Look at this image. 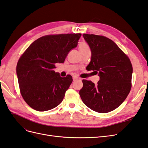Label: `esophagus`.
<instances>
[{"mask_svg": "<svg viewBox=\"0 0 148 148\" xmlns=\"http://www.w3.org/2000/svg\"><path fill=\"white\" fill-rule=\"evenodd\" d=\"M78 78L77 77H75V76H74V77H73V81H75V80H77Z\"/></svg>", "mask_w": 148, "mask_h": 148, "instance_id": "1", "label": "esophagus"}]
</instances>
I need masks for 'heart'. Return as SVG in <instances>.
Returning a JSON list of instances; mask_svg holds the SVG:
<instances>
[{"mask_svg":"<svg viewBox=\"0 0 148 148\" xmlns=\"http://www.w3.org/2000/svg\"><path fill=\"white\" fill-rule=\"evenodd\" d=\"M78 48H79V51H84V50H86V49H89V47L86 42H82L79 44Z\"/></svg>","mask_w":148,"mask_h":148,"instance_id":"b5f03b06","label":"heart"}]
</instances>
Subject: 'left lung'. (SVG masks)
<instances>
[{
  "label": "left lung",
  "instance_id": "obj_1",
  "mask_svg": "<svg viewBox=\"0 0 148 148\" xmlns=\"http://www.w3.org/2000/svg\"><path fill=\"white\" fill-rule=\"evenodd\" d=\"M91 51L88 70L100 77L96 85L83 79L79 95L84 104L99 113L117 109L132 88L133 67L128 57L113 41L103 36L83 34Z\"/></svg>",
  "mask_w": 148,
  "mask_h": 148
}]
</instances>
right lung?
<instances>
[{"instance_id": "obj_1", "label": "right lung", "mask_w": 148, "mask_h": 148, "mask_svg": "<svg viewBox=\"0 0 148 148\" xmlns=\"http://www.w3.org/2000/svg\"><path fill=\"white\" fill-rule=\"evenodd\" d=\"M80 33L49 34L36 40L21 56L16 65L20 93L29 107L38 111L55 108L63 101L73 82L53 70L64 63L70 51L77 46Z\"/></svg>"}]
</instances>
